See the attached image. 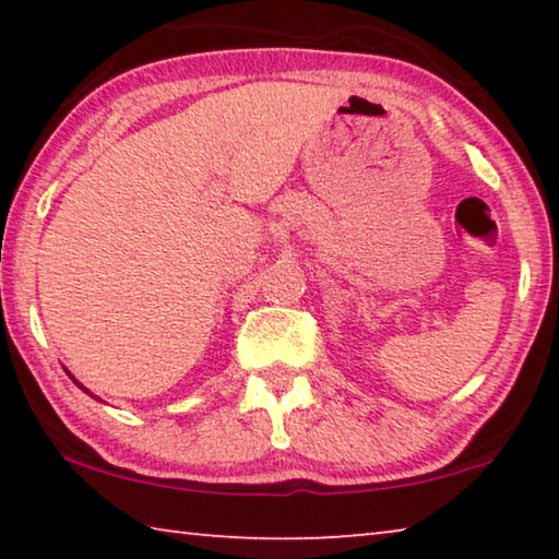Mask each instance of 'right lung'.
Returning <instances> with one entry per match:
<instances>
[{
	"label": "right lung",
	"mask_w": 559,
	"mask_h": 559,
	"mask_svg": "<svg viewBox=\"0 0 559 559\" xmlns=\"http://www.w3.org/2000/svg\"><path fill=\"white\" fill-rule=\"evenodd\" d=\"M73 382H75V380H73ZM75 384H79V382H75ZM79 386H81V384H79ZM81 390H83V392H88V390H86V386H81ZM88 394H91V392H88Z\"/></svg>",
	"instance_id": "add662e5"
}]
</instances>
